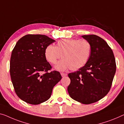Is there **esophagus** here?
I'll use <instances>...</instances> for the list:
<instances>
[{
    "mask_svg": "<svg viewBox=\"0 0 124 124\" xmlns=\"http://www.w3.org/2000/svg\"><path fill=\"white\" fill-rule=\"evenodd\" d=\"M61 75L62 77H64V76H66L67 75V73H61Z\"/></svg>",
    "mask_w": 124,
    "mask_h": 124,
    "instance_id": "34e87169",
    "label": "esophagus"
}]
</instances>
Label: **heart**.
Masks as SVG:
<instances>
[{
    "instance_id": "b5f03b06",
    "label": "heart",
    "mask_w": 124,
    "mask_h": 124,
    "mask_svg": "<svg viewBox=\"0 0 124 124\" xmlns=\"http://www.w3.org/2000/svg\"><path fill=\"white\" fill-rule=\"evenodd\" d=\"M91 53V46L85 39H63L57 42L56 46L49 45L46 48L44 56L48 61L54 64L61 57L56 69L64 71L70 68L73 71L80 69L86 63Z\"/></svg>"
}]
</instances>
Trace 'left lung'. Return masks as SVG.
<instances>
[{"instance_id":"8db88e82","label":"left lung","mask_w":124,"mask_h":124,"mask_svg":"<svg viewBox=\"0 0 124 124\" xmlns=\"http://www.w3.org/2000/svg\"><path fill=\"white\" fill-rule=\"evenodd\" d=\"M89 42L91 53L84 67L68 76L67 90L72 99L84 104L97 102L109 92L116 72L113 52L106 42L96 35L82 36Z\"/></svg>"}]
</instances>
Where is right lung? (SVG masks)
<instances>
[{"mask_svg": "<svg viewBox=\"0 0 124 124\" xmlns=\"http://www.w3.org/2000/svg\"><path fill=\"white\" fill-rule=\"evenodd\" d=\"M54 41L45 35L27 34L13 49L10 62L13 85L18 96L29 104L48 100L53 87L61 80L59 72H48L52 67L44 56L46 48Z\"/></svg>", "mask_w": 124, "mask_h": 124, "instance_id": "add662e5", "label": "right lung"}]
</instances>
